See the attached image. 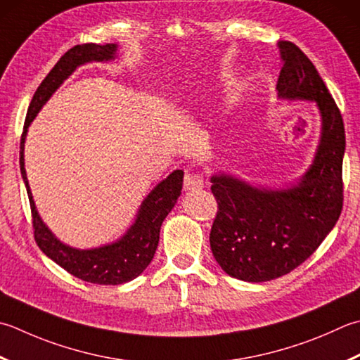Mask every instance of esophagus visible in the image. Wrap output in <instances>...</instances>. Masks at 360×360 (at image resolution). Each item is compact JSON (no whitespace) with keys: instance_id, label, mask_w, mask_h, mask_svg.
I'll use <instances>...</instances> for the list:
<instances>
[{"instance_id":"obj_1","label":"esophagus","mask_w":360,"mask_h":360,"mask_svg":"<svg viewBox=\"0 0 360 360\" xmlns=\"http://www.w3.org/2000/svg\"><path fill=\"white\" fill-rule=\"evenodd\" d=\"M204 187V178L200 173L186 172L184 176V188L186 190H200Z\"/></svg>"}]
</instances>
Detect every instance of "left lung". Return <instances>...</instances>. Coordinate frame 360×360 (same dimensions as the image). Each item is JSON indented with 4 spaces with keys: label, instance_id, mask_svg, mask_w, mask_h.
Returning a JSON list of instances; mask_svg holds the SVG:
<instances>
[{
    "label": "left lung",
    "instance_id": "left-lung-1",
    "mask_svg": "<svg viewBox=\"0 0 360 360\" xmlns=\"http://www.w3.org/2000/svg\"><path fill=\"white\" fill-rule=\"evenodd\" d=\"M281 98L316 101L321 112L319 151L298 187L266 190L229 176H214L218 204L210 229L214 257L229 276L264 283L297 269L335 226L343 207L345 126L340 109L311 59L288 40L279 41Z\"/></svg>",
    "mask_w": 360,
    "mask_h": 360
}]
</instances>
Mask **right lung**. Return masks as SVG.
Masks as SVG:
<instances>
[{
	"label": "right lung",
	"instance_id": "add662e5",
	"mask_svg": "<svg viewBox=\"0 0 360 360\" xmlns=\"http://www.w3.org/2000/svg\"><path fill=\"white\" fill-rule=\"evenodd\" d=\"M115 49L117 46L114 44H82L70 48L53 67L51 72L46 75L45 79L41 81L37 90H35L30 108H27L23 134H21L20 140V170L27 190V196H30L35 243L39 245V248L49 259H53L56 264L60 265L70 274L82 281H87V283L100 285H117L128 283V281L137 278L150 265L159 243L162 221L165 220V217L173 209L176 200L181 195L184 172H173L146 196L142 207L139 210L136 223L132 224V228L122 240L103 246V248L79 251L60 243L49 232L44 221L40 220L34 206L30 184H27L23 150L27 126H30L34 117L37 115L41 105L53 95V91L60 86L62 81L72 75L73 70L84 62L112 59L115 54Z\"/></svg>",
	"mask_w": 360,
	"mask_h": 360
}]
</instances>
